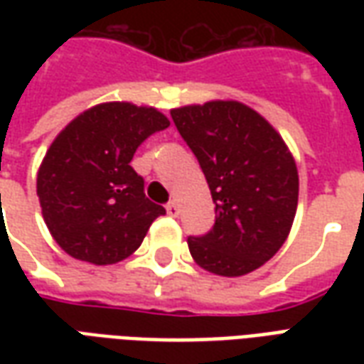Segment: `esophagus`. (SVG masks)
<instances>
[{
  "label": "esophagus",
  "mask_w": 364,
  "mask_h": 364,
  "mask_svg": "<svg viewBox=\"0 0 364 364\" xmlns=\"http://www.w3.org/2000/svg\"><path fill=\"white\" fill-rule=\"evenodd\" d=\"M166 210L169 216H177V214H179V206H177V203H175V200H169L166 206Z\"/></svg>",
  "instance_id": "1"
}]
</instances>
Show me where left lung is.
Returning a JSON list of instances; mask_svg holds the SVG:
<instances>
[{
  "mask_svg": "<svg viewBox=\"0 0 364 364\" xmlns=\"http://www.w3.org/2000/svg\"><path fill=\"white\" fill-rule=\"evenodd\" d=\"M216 205L205 236L187 240L193 259L222 277L259 269L281 250L298 205V171L281 134L237 101L171 109Z\"/></svg>",
  "mask_w": 364,
  "mask_h": 364,
  "instance_id": "1",
  "label": "left lung"
}]
</instances>
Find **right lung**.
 <instances>
[{
	"mask_svg": "<svg viewBox=\"0 0 364 364\" xmlns=\"http://www.w3.org/2000/svg\"><path fill=\"white\" fill-rule=\"evenodd\" d=\"M167 127L154 107L112 101L83 111L56 136L38 169L36 195L68 255L112 265L140 247L166 208L146 197L130 161L148 136Z\"/></svg>",
	"mask_w": 364,
	"mask_h": 364,
	"instance_id": "1",
	"label": "right lung"
}]
</instances>
